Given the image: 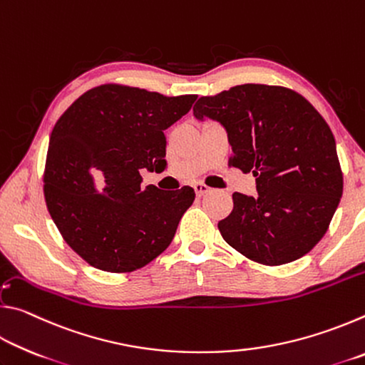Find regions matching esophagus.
Segmentation results:
<instances>
[{
    "label": "esophagus",
    "instance_id": "obj_1",
    "mask_svg": "<svg viewBox=\"0 0 365 365\" xmlns=\"http://www.w3.org/2000/svg\"><path fill=\"white\" fill-rule=\"evenodd\" d=\"M195 191H196V196H202V195H206L207 191H209V187H206V185H202V183H195Z\"/></svg>",
    "mask_w": 365,
    "mask_h": 365
}]
</instances>
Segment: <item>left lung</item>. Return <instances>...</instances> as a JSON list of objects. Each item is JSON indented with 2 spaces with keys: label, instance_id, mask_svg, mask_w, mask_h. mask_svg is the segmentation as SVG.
Returning a JSON list of instances; mask_svg holds the SVG:
<instances>
[{
  "label": "left lung",
  "instance_id": "8db88e82",
  "mask_svg": "<svg viewBox=\"0 0 365 365\" xmlns=\"http://www.w3.org/2000/svg\"><path fill=\"white\" fill-rule=\"evenodd\" d=\"M197 120L225 128L228 165L256 177V196L233 193V211L219 222L232 248L265 265L293 262L316 246L343 195V174L329 123L299 93L245 83L201 96Z\"/></svg>",
  "mask_w": 365,
  "mask_h": 365
}]
</instances>
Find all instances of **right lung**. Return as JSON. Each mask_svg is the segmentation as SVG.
<instances>
[{"instance_id":"right-lung-1","label":"right lung","mask_w":365,"mask_h":365,"mask_svg":"<svg viewBox=\"0 0 365 365\" xmlns=\"http://www.w3.org/2000/svg\"><path fill=\"white\" fill-rule=\"evenodd\" d=\"M196 98L109 83L86 91L59 117L43 191L66 243L90 265L132 272L172 243L195 190L143 187L140 170L165 169L164 132Z\"/></svg>"}]
</instances>
